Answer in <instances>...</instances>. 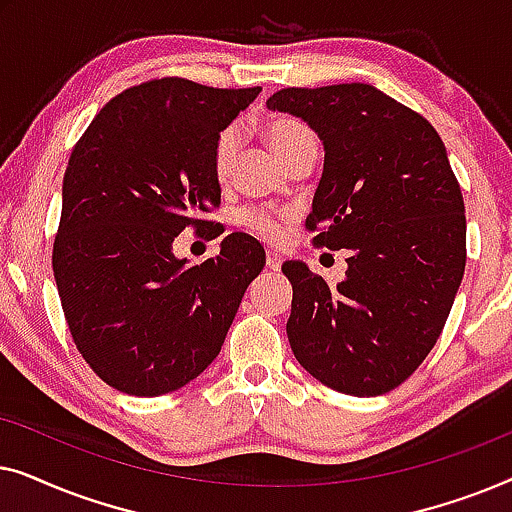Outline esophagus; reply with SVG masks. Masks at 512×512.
<instances>
[{"label": "esophagus", "instance_id": "34e87169", "mask_svg": "<svg viewBox=\"0 0 512 512\" xmlns=\"http://www.w3.org/2000/svg\"><path fill=\"white\" fill-rule=\"evenodd\" d=\"M265 265H268L270 270H279V268H282V256H279L277 251L268 249V251H265Z\"/></svg>", "mask_w": 512, "mask_h": 512}]
</instances>
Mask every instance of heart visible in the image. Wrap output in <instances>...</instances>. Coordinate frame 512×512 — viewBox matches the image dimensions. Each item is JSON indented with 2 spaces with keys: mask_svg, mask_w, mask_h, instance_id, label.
Instances as JSON below:
<instances>
[{
  "mask_svg": "<svg viewBox=\"0 0 512 512\" xmlns=\"http://www.w3.org/2000/svg\"><path fill=\"white\" fill-rule=\"evenodd\" d=\"M265 137L272 144L279 156H282L286 163L296 156V153L303 149V146L317 142L310 130L305 125H300L298 121H291V118L284 116H275L270 121H265L263 125ZM237 146H240V132L237 128H226L216 139L214 144V174L216 179L228 181L230 172H233L235 165V156H237ZM286 214H275L268 212V209H244L240 214V221L244 228H249L251 233L265 237V240H277L282 235V223H284Z\"/></svg>",
  "mask_w": 512,
  "mask_h": 512,
  "instance_id": "1",
  "label": "heart"
}]
</instances>
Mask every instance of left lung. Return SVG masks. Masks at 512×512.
<instances>
[{
    "mask_svg": "<svg viewBox=\"0 0 512 512\" xmlns=\"http://www.w3.org/2000/svg\"><path fill=\"white\" fill-rule=\"evenodd\" d=\"M268 109L298 116L324 142L307 216L317 247L349 249L328 286L286 261L293 356L340 394L380 396L415 373L443 333L466 268L459 181L436 128L368 83L284 88Z\"/></svg>",
    "mask_w": 512,
    "mask_h": 512,
    "instance_id": "1",
    "label": "left lung"
}]
</instances>
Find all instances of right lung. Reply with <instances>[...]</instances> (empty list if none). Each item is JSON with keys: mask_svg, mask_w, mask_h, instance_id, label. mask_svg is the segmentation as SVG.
<instances>
[{"mask_svg": "<svg viewBox=\"0 0 512 512\" xmlns=\"http://www.w3.org/2000/svg\"><path fill=\"white\" fill-rule=\"evenodd\" d=\"M261 88L167 76L123 90L76 142L62 179L53 275L76 349L130 396H163L221 352L247 286L265 265L251 235L223 237L188 268L181 230L221 205L214 144Z\"/></svg>", "mask_w": 512, "mask_h": 512, "instance_id": "1", "label": "right lung"}]
</instances>
